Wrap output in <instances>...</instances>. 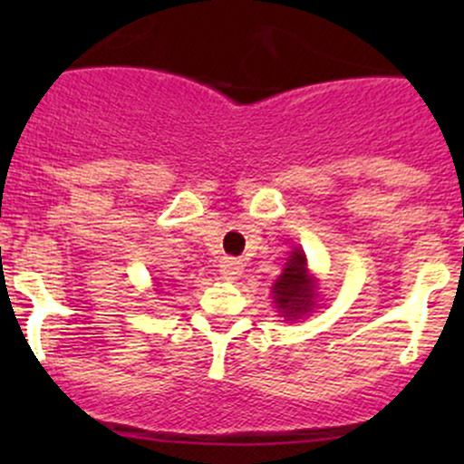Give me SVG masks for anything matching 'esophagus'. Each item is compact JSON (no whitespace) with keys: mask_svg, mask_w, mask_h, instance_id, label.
I'll return each mask as SVG.
<instances>
[{"mask_svg":"<svg viewBox=\"0 0 464 464\" xmlns=\"http://www.w3.org/2000/svg\"><path fill=\"white\" fill-rule=\"evenodd\" d=\"M218 268H220L222 279H227V281L237 279V276L242 275V262L236 257H222L220 264H218Z\"/></svg>","mask_w":464,"mask_h":464,"instance_id":"34e87169","label":"esophagus"}]
</instances>
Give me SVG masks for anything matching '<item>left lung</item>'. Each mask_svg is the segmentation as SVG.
<instances>
[{
    "instance_id": "obj_1",
    "label": "left lung",
    "mask_w": 464,
    "mask_h": 464,
    "mask_svg": "<svg viewBox=\"0 0 464 464\" xmlns=\"http://www.w3.org/2000/svg\"><path fill=\"white\" fill-rule=\"evenodd\" d=\"M270 290H273L276 310L285 321H296L316 307V281L307 268V257L301 248L292 250L284 273L276 276Z\"/></svg>"
}]
</instances>
